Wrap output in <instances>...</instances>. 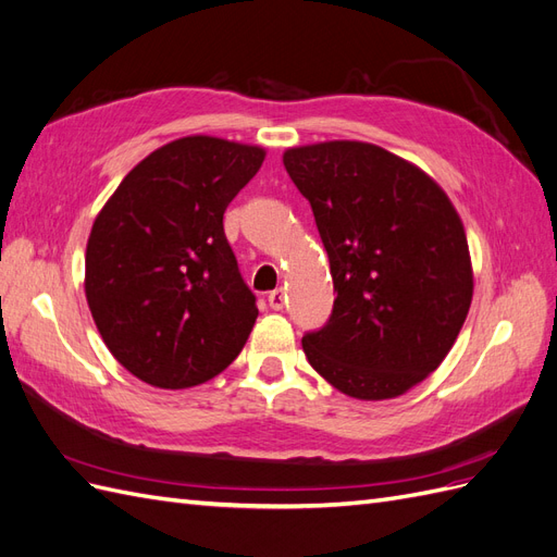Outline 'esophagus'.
Here are the masks:
<instances>
[{
    "label": "esophagus",
    "mask_w": 557,
    "mask_h": 557,
    "mask_svg": "<svg viewBox=\"0 0 557 557\" xmlns=\"http://www.w3.org/2000/svg\"><path fill=\"white\" fill-rule=\"evenodd\" d=\"M267 301H269V307H272L274 311H281V309H283V305H285V290H283V288L272 290V293H269Z\"/></svg>",
    "instance_id": "esophagus-1"
}]
</instances>
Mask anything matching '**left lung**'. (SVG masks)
I'll use <instances>...</instances> for the list:
<instances>
[{
  "instance_id": "obj_1",
  "label": "left lung",
  "mask_w": 557,
  "mask_h": 557,
  "mask_svg": "<svg viewBox=\"0 0 557 557\" xmlns=\"http://www.w3.org/2000/svg\"><path fill=\"white\" fill-rule=\"evenodd\" d=\"M309 199L334 281L330 323L301 339L315 372L364 401L399 397L444 362L474 269L460 213L428 172L367 141L283 153Z\"/></svg>"
}]
</instances>
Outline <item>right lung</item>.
<instances>
[{"label":"right lung","instance_id":"1","mask_svg":"<svg viewBox=\"0 0 557 557\" xmlns=\"http://www.w3.org/2000/svg\"><path fill=\"white\" fill-rule=\"evenodd\" d=\"M267 150L209 134L156 148L97 213L86 299L111 356L129 374L183 391L227 369L256 325L225 239L223 213Z\"/></svg>","mask_w":557,"mask_h":557}]
</instances>
